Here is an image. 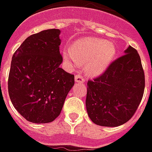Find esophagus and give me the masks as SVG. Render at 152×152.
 Masks as SVG:
<instances>
[{
	"mask_svg": "<svg viewBox=\"0 0 152 152\" xmlns=\"http://www.w3.org/2000/svg\"><path fill=\"white\" fill-rule=\"evenodd\" d=\"M74 80H75V82L76 83H83L85 81V79L84 78L81 76V75H75V77H74Z\"/></svg>",
	"mask_w": 152,
	"mask_h": 152,
	"instance_id": "esophagus-1",
	"label": "esophagus"
}]
</instances>
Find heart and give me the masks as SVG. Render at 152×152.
Listing matches in <instances>:
<instances>
[{
  "instance_id": "obj_1",
  "label": "heart",
  "mask_w": 152,
  "mask_h": 152,
  "mask_svg": "<svg viewBox=\"0 0 152 152\" xmlns=\"http://www.w3.org/2000/svg\"><path fill=\"white\" fill-rule=\"evenodd\" d=\"M117 53L113 42L98 38H86L66 47L63 51L65 61L71 68H78L85 63L87 74L97 77L104 73Z\"/></svg>"
}]
</instances>
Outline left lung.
<instances>
[{
  "label": "left lung",
  "mask_w": 152,
  "mask_h": 152,
  "mask_svg": "<svg viewBox=\"0 0 152 152\" xmlns=\"http://www.w3.org/2000/svg\"><path fill=\"white\" fill-rule=\"evenodd\" d=\"M124 53L100 77L88 82L87 112L99 126L113 127L126 123L142 101L145 75L141 58L132 46Z\"/></svg>",
  "instance_id": "8db88e82"
}]
</instances>
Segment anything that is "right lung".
I'll list each match as a JSON object with an SVG mask.
<instances>
[{"instance_id": "add662e5", "label": "right lung", "mask_w": 152, "mask_h": 152, "mask_svg": "<svg viewBox=\"0 0 152 152\" xmlns=\"http://www.w3.org/2000/svg\"><path fill=\"white\" fill-rule=\"evenodd\" d=\"M59 34L58 29L32 34L12 56L8 78L10 101L33 123L53 122L74 84V74L59 68L63 61Z\"/></svg>"}]
</instances>
